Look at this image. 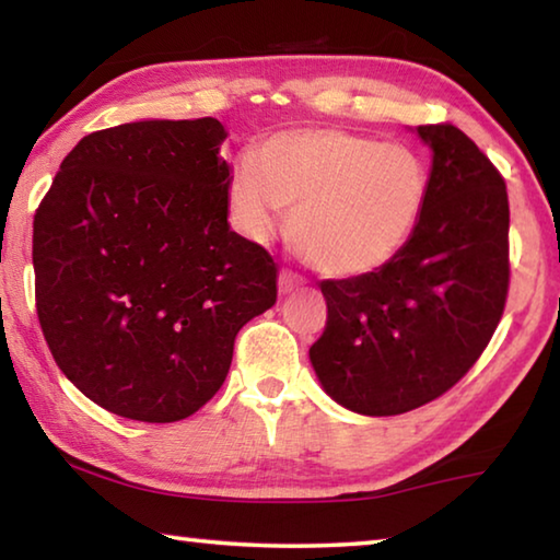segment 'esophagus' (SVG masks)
<instances>
[{"label":"esophagus","instance_id":"34e87169","mask_svg":"<svg viewBox=\"0 0 560 560\" xmlns=\"http://www.w3.org/2000/svg\"><path fill=\"white\" fill-rule=\"evenodd\" d=\"M301 283H303V279L299 277L296 271L283 269V271L279 273V291H281V293H291L293 289H299Z\"/></svg>","mask_w":560,"mask_h":560}]
</instances>
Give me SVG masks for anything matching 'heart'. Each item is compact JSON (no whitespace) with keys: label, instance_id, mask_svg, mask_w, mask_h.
<instances>
[{"label":"heart","instance_id":"heart-1","mask_svg":"<svg viewBox=\"0 0 560 560\" xmlns=\"http://www.w3.org/2000/svg\"><path fill=\"white\" fill-rule=\"evenodd\" d=\"M232 212L252 240L277 232L293 210L291 240L311 267L334 277L390 261L430 200V167L410 145L348 130H296L244 155L230 185Z\"/></svg>","mask_w":560,"mask_h":560}]
</instances>
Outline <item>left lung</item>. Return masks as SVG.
<instances>
[{"mask_svg":"<svg viewBox=\"0 0 560 560\" xmlns=\"http://www.w3.org/2000/svg\"><path fill=\"white\" fill-rule=\"evenodd\" d=\"M432 148L430 200L381 269L320 281L328 318L308 355L348 410L387 417L438 400L485 353L509 296V195L494 163L452 122Z\"/></svg>","mask_w":560,"mask_h":560,"instance_id":"1","label":"left lung"}]
</instances>
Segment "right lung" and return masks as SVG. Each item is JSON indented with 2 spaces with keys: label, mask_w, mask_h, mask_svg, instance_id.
Segmentation results:
<instances>
[{
  "label": "right lung",
  "mask_w": 560,
  "mask_h": 560,
  "mask_svg": "<svg viewBox=\"0 0 560 560\" xmlns=\"http://www.w3.org/2000/svg\"><path fill=\"white\" fill-rule=\"evenodd\" d=\"M217 118L96 130L34 214L36 314L56 365L108 412L195 415L234 338L277 301V264L230 230Z\"/></svg>",
  "instance_id": "obj_1"
}]
</instances>
